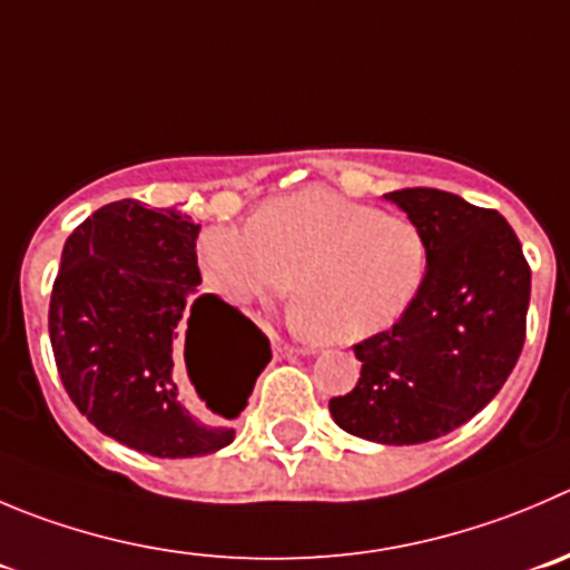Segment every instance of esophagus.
<instances>
[{
  "label": "esophagus",
  "mask_w": 570,
  "mask_h": 570,
  "mask_svg": "<svg viewBox=\"0 0 570 570\" xmlns=\"http://www.w3.org/2000/svg\"><path fill=\"white\" fill-rule=\"evenodd\" d=\"M268 335H271V341H274V346H276V350H282L279 338H276L274 333H268ZM291 352H299V355H313V352H316V346H296V350H291Z\"/></svg>",
  "instance_id": "esophagus-1"
}]
</instances>
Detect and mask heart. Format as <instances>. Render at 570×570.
Masks as SVG:
<instances>
[{"instance_id": "obj_1", "label": "heart", "mask_w": 570, "mask_h": 570, "mask_svg": "<svg viewBox=\"0 0 570 570\" xmlns=\"http://www.w3.org/2000/svg\"><path fill=\"white\" fill-rule=\"evenodd\" d=\"M198 271L232 305H265L294 285L296 324L327 344L392 330L425 285L428 243L414 220L324 187L265 200L248 226L213 224Z\"/></svg>"}]
</instances>
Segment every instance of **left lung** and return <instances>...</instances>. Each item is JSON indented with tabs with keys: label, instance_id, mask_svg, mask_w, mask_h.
<instances>
[{
	"label": "left lung",
	"instance_id": "left-lung-1",
	"mask_svg": "<svg viewBox=\"0 0 570 570\" xmlns=\"http://www.w3.org/2000/svg\"><path fill=\"white\" fill-rule=\"evenodd\" d=\"M383 198L425 235V285L392 330L352 346L361 377L330 414L357 439L420 444L473 420L512 375L532 271L495 209L428 187Z\"/></svg>",
	"mask_w": 570,
	"mask_h": 570
}]
</instances>
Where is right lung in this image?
Masks as SVG:
<instances>
[{
    "instance_id": "1",
    "label": "right lung",
    "mask_w": 570,
    "mask_h": 570,
    "mask_svg": "<svg viewBox=\"0 0 570 570\" xmlns=\"http://www.w3.org/2000/svg\"><path fill=\"white\" fill-rule=\"evenodd\" d=\"M198 229L181 207L114 200L67 237L52 285L67 394L97 431L159 459L232 444V420L271 361L252 318L198 291ZM187 380L215 417L188 409Z\"/></svg>"
}]
</instances>
